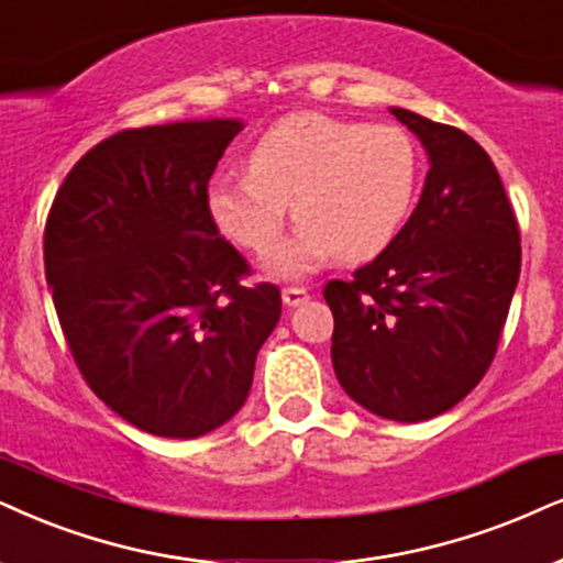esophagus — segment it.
Returning <instances> with one entry per match:
<instances>
[{"label":"esophagus","instance_id":"esophagus-1","mask_svg":"<svg viewBox=\"0 0 563 563\" xmlns=\"http://www.w3.org/2000/svg\"><path fill=\"white\" fill-rule=\"evenodd\" d=\"M306 298H309V290H306L303 286L283 288V303L286 306H298V303H303Z\"/></svg>","mask_w":563,"mask_h":563}]
</instances>
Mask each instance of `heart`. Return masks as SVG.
I'll use <instances>...</instances> for the list:
<instances>
[{
    "label": "heart",
    "instance_id": "b5f03b06",
    "mask_svg": "<svg viewBox=\"0 0 563 563\" xmlns=\"http://www.w3.org/2000/svg\"><path fill=\"white\" fill-rule=\"evenodd\" d=\"M421 181L416 140L397 124L294 113L262 134L249 174L210 184L208 210L249 252L275 246L294 205L298 231L267 257L277 277H301L330 257L358 262L397 236Z\"/></svg>",
    "mask_w": 563,
    "mask_h": 563
}]
</instances>
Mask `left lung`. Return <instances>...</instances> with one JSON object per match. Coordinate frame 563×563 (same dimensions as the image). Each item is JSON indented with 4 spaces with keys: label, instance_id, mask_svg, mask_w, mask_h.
<instances>
[{
    "label": "left lung",
    "instance_id": "obj_1",
    "mask_svg": "<svg viewBox=\"0 0 563 563\" xmlns=\"http://www.w3.org/2000/svg\"><path fill=\"white\" fill-rule=\"evenodd\" d=\"M429 153L423 195L387 249L330 280L332 366L374 416L416 423L483 379L519 280V225L488 153L457 126L393 109Z\"/></svg>",
    "mask_w": 563,
    "mask_h": 563
}]
</instances>
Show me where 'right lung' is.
I'll return each instance as SVG.
<instances>
[{
	"label": "right lung",
	"mask_w": 563,
	"mask_h": 563,
	"mask_svg": "<svg viewBox=\"0 0 563 563\" xmlns=\"http://www.w3.org/2000/svg\"><path fill=\"white\" fill-rule=\"evenodd\" d=\"M236 119L111 134L75 163L44 231L46 283L82 379L113 412L168 439L239 412L280 319L273 283L220 236L208 184Z\"/></svg>",
	"instance_id": "add662e5"
}]
</instances>
